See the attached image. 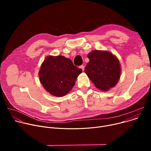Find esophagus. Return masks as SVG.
<instances>
[{
	"label": "esophagus",
	"instance_id": "obj_1",
	"mask_svg": "<svg viewBox=\"0 0 151 151\" xmlns=\"http://www.w3.org/2000/svg\"><path fill=\"white\" fill-rule=\"evenodd\" d=\"M79 68H81L83 71L84 70V66H83V65H81V66H79Z\"/></svg>",
	"mask_w": 151,
	"mask_h": 151
}]
</instances>
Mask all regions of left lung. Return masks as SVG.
I'll return each mask as SVG.
<instances>
[{
    "label": "left lung",
    "mask_w": 151,
    "mask_h": 151,
    "mask_svg": "<svg viewBox=\"0 0 151 151\" xmlns=\"http://www.w3.org/2000/svg\"><path fill=\"white\" fill-rule=\"evenodd\" d=\"M90 61L85 72L94 84L103 91H107L118 82L121 72L118 58L112 53L101 50H93L88 54Z\"/></svg>",
    "instance_id": "obj_1"
}]
</instances>
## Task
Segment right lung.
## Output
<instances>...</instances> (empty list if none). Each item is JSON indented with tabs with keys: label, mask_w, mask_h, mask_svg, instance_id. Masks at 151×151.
I'll list each match as a JSON object with an SVG mask.
<instances>
[{
	"label": "right lung",
	"mask_w": 151,
	"mask_h": 151,
	"mask_svg": "<svg viewBox=\"0 0 151 151\" xmlns=\"http://www.w3.org/2000/svg\"><path fill=\"white\" fill-rule=\"evenodd\" d=\"M82 72L69 58L63 55H49L41 64L39 77L47 92L54 96L63 97L71 91Z\"/></svg>",
	"instance_id": "add662e5"
}]
</instances>
